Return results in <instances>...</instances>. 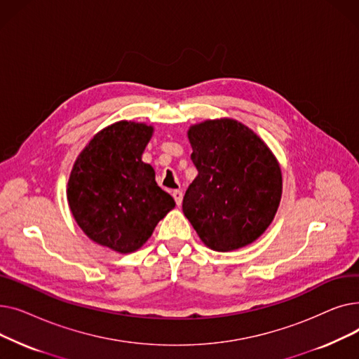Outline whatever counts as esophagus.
<instances>
[{
  "instance_id": "34e87169",
  "label": "esophagus",
  "mask_w": 359,
  "mask_h": 359,
  "mask_svg": "<svg viewBox=\"0 0 359 359\" xmlns=\"http://www.w3.org/2000/svg\"><path fill=\"white\" fill-rule=\"evenodd\" d=\"M173 198H175V201H176V205L177 206H180L182 205V201H183V192L182 191H173Z\"/></svg>"
}]
</instances>
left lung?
Masks as SVG:
<instances>
[{
  "label": "left lung",
  "instance_id": "obj_1",
  "mask_svg": "<svg viewBox=\"0 0 359 359\" xmlns=\"http://www.w3.org/2000/svg\"><path fill=\"white\" fill-rule=\"evenodd\" d=\"M198 176L183 198V214L201 240L231 252L259 238L272 222L282 176L271 149L231 119L206 121L187 132Z\"/></svg>",
  "mask_w": 359,
  "mask_h": 359
}]
</instances>
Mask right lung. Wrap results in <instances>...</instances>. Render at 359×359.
Wrapping results in <instances>:
<instances>
[{
  "label": "right lung",
  "instance_id": "1",
  "mask_svg": "<svg viewBox=\"0 0 359 359\" xmlns=\"http://www.w3.org/2000/svg\"><path fill=\"white\" fill-rule=\"evenodd\" d=\"M153 128L116 122L88 142L68 182V203L81 230L119 253L140 249L175 199L156 182V172L141 160Z\"/></svg>",
  "mask_w": 359,
  "mask_h": 359
}]
</instances>
